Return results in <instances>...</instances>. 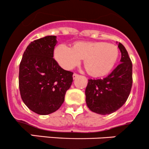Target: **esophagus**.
<instances>
[{"label": "esophagus", "mask_w": 149, "mask_h": 149, "mask_svg": "<svg viewBox=\"0 0 149 149\" xmlns=\"http://www.w3.org/2000/svg\"><path fill=\"white\" fill-rule=\"evenodd\" d=\"M79 74H77V73H73V79H76V78L78 77V76H79Z\"/></svg>", "instance_id": "1"}]
</instances>
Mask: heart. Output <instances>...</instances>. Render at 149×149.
Returning a JSON list of instances; mask_svg holds the SVG:
<instances>
[{"mask_svg":"<svg viewBox=\"0 0 149 149\" xmlns=\"http://www.w3.org/2000/svg\"><path fill=\"white\" fill-rule=\"evenodd\" d=\"M55 58L64 69H71L84 59L85 69L90 75L102 76L114 68L118 57V47L102 42H77L73 47L60 45L55 49Z\"/></svg>","mask_w":149,"mask_h":149,"instance_id":"obj_1","label":"heart"}]
</instances>
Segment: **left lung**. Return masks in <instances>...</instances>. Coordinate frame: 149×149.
Listing matches in <instances>:
<instances>
[{
	"mask_svg": "<svg viewBox=\"0 0 149 149\" xmlns=\"http://www.w3.org/2000/svg\"><path fill=\"white\" fill-rule=\"evenodd\" d=\"M120 63L107 77L88 79L85 91L90 110L100 115L115 112L127 101L133 84V65L125 47L119 42Z\"/></svg>",
	"mask_w": 149,
	"mask_h": 149,
	"instance_id": "1",
	"label": "left lung"
}]
</instances>
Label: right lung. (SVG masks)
Returning <instances> with one entry per match:
<instances>
[{
	"label": "right lung",
	"mask_w": 149,
	"mask_h": 149,
	"mask_svg": "<svg viewBox=\"0 0 149 149\" xmlns=\"http://www.w3.org/2000/svg\"><path fill=\"white\" fill-rule=\"evenodd\" d=\"M55 36L31 42L19 65V86L24 103L35 113L58 110L73 82V73L63 69L53 58Z\"/></svg>",
	"instance_id": "add662e5"
}]
</instances>
